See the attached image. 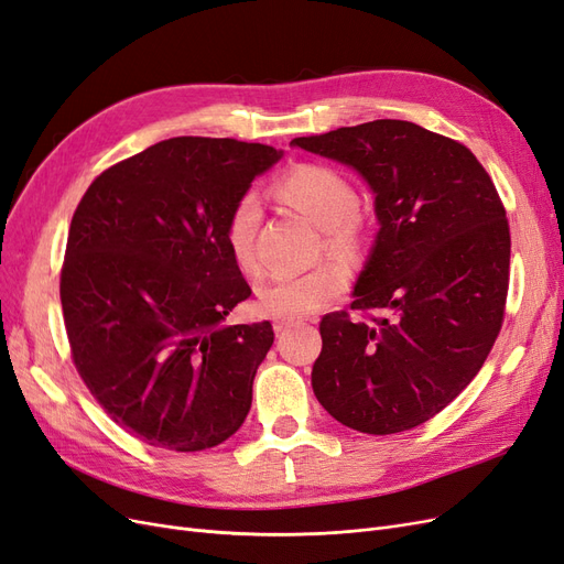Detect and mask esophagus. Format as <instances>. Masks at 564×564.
Wrapping results in <instances>:
<instances>
[{
  "mask_svg": "<svg viewBox=\"0 0 564 564\" xmlns=\"http://www.w3.org/2000/svg\"><path fill=\"white\" fill-rule=\"evenodd\" d=\"M294 324H299V319L294 317H280L272 322V329H275V334H284L289 327H294Z\"/></svg>",
  "mask_w": 564,
  "mask_h": 564,
  "instance_id": "1",
  "label": "esophagus"
}]
</instances>
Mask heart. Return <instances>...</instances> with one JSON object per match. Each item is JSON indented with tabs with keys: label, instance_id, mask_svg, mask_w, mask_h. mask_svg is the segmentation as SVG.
<instances>
[{
	"label": "heart",
	"instance_id": "heart-1",
	"mask_svg": "<svg viewBox=\"0 0 564 564\" xmlns=\"http://www.w3.org/2000/svg\"><path fill=\"white\" fill-rule=\"evenodd\" d=\"M275 195L303 214L322 232V249L340 261H355L367 242V224L357 212L352 183L327 164H296L275 181ZM259 202L242 195L226 220V245L242 270L256 268ZM348 289V270L338 261H324L301 275L272 278L259 289V308L272 317L311 315L336 301Z\"/></svg>",
	"mask_w": 564,
	"mask_h": 564
}]
</instances>
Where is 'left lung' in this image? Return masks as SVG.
Segmentation results:
<instances>
[{
  "label": "left lung",
  "mask_w": 564,
  "mask_h": 564,
  "mask_svg": "<svg viewBox=\"0 0 564 564\" xmlns=\"http://www.w3.org/2000/svg\"><path fill=\"white\" fill-rule=\"evenodd\" d=\"M294 145L369 183L381 230L350 311L319 322V404L352 431L392 435L440 414L482 369L510 278V228L473 152L402 119H373Z\"/></svg>",
  "instance_id": "1"
}]
</instances>
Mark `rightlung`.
<instances>
[{"label":"right lung","instance_id":"add662e5","mask_svg":"<svg viewBox=\"0 0 564 564\" xmlns=\"http://www.w3.org/2000/svg\"><path fill=\"white\" fill-rule=\"evenodd\" d=\"M282 158L263 143L178 135L96 176L61 268L73 362L106 414L145 445L202 452L245 423L270 322L224 319L251 296L226 220Z\"/></svg>","mask_w":564,"mask_h":564}]
</instances>
